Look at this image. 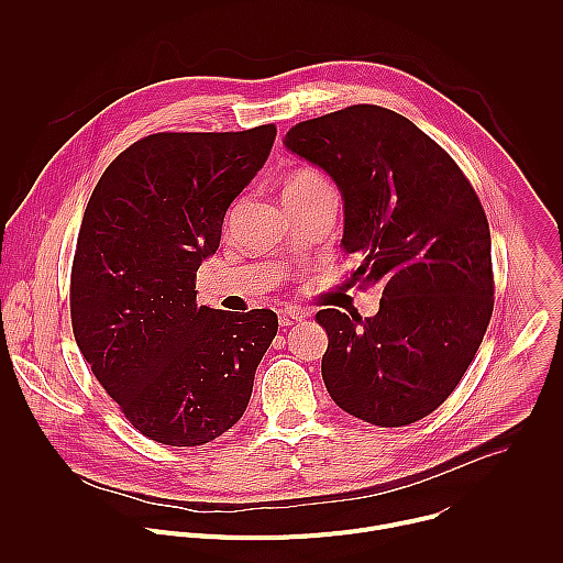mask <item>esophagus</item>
Segmentation results:
<instances>
[{
	"label": "esophagus",
	"mask_w": 563,
	"mask_h": 563,
	"mask_svg": "<svg viewBox=\"0 0 563 563\" xmlns=\"http://www.w3.org/2000/svg\"><path fill=\"white\" fill-rule=\"evenodd\" d=\"M300 320H305V316H302L300 311H296V309H285V311H280V316H278V325H280L283 330H287V328H291V325H298Z\"/></svg>",
	"instance_id": "34e87169"
}]
</instances>
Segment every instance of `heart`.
<instances>
[{
  "instance_id": "1",
  "label": "heart",
  "mask_w": 563,
  "mask_h": 563,
  "mask_svg": "<svg viewBox=\"0 0 563 563\" xmlns=\"http://www.w3.org/2000/svg\"><path fill=\"white\" fill-rule=\"evenodd\" d=\"M323 189H330L328 183L320 178L318 174L313 172H296L291 176V180L287 183L285 187V196H305V194H313V191H323Z\"/></svg>"
}]
</instances>
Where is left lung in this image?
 <instances>
[{
  "mask_svg": "<svg viewBox=\"0 0 563 563\" xmlns=\"http://www.w3.org/2000/svg\"><path fill=\"white\" fill-rule=\"evenodd\" d=\"M287 151L323 169L343 198L352 285H378L374 316L320 309L325 387L347 415L410 426L454 391L488 330L490 227L454 159L415 122L356 104L296 124Z\"/></svg>",
  "mask_w": 563,
  "mask_h": 563,
  "instance_id": "obj_1",
  "label": "left lung"
}]
</instances>
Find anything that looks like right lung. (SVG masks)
Wrapping results in <instances>:
<instances>
[{
	"label": "right lung",
	"mask_w": 563,
	"mask_h": 563,
	"mask_svg": "<svg viewBox=\"0 0 563 563\" xmlns=\"http://www.w3.org/2000/svg\"><path fill=\"white\" fill-rule=\"evenodd\" d=\"M276 126L153 133L122 151L87 205L70 274L79 352L131 426L191 448L245 415L278 332L272 309L196 302L222 220L267 163Z\"/></svg>",
	"instance_id": "1"
}]
</instances>
